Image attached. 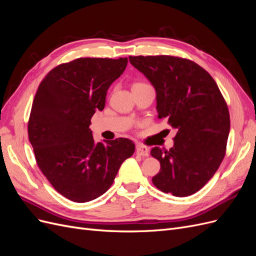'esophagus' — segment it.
<instances>
[{
	"instance_id": "esophagus-1",
	"label": "esophagus",
	"mask_w": 256,
	"mask_h": 256,
	"mask_svg": "<svg viewBox=\"0 0 256 256\" xmlns=\"http://www.w3.org/2000/svg\"><path fill=\"white\" fill-rule=\"evenodd\" d=\"M136 152L138 154V156H142V157H147L148 156V148L143 144H136Z\"/></svg>"
}]
</instances>
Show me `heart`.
Listing matches in <instances>:
<instances>
[{
    "label": "heart",
    "instance_id": "1",
    "mask_svg": "<svg viewBox=\"0 0 256 256\" xmlns=\"http://www.w3.org/2000/svg\"><path fill=\"white\" fill-rule=\"evenodd\" d=\"M136 84H144V83H136Z\"/></svg>",
    "mask_w": 256,
    "mask_h": 256
}]
</instances>
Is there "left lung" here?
I'll list each match as a JSON object with an SVG mask.
<instances>
[{"label": "left lung", "mask_w": 256, "mask_h": 256, "mask_svg": "<svg viewBox=\"0 0 256 256\" xmlns=\"http://www.w3.org/2000/svg\"><path fill=\"white\" fill-rule=\"evenodd\" d=\"M157 92L159 118L177 129L171 150L154 147L160 171L154 187L174 196L202 189L226 156L230 113L212 76L193 60L172 56H129Z\"/></svg>", "instance_id": "obj_1"}]
</instances>
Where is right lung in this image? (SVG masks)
<instances>
[{
    "label": "right lung",
    "instance_id": "obj_1",
    "mask_svg": "<svg viewBox=\"0 0 256 256\" xmlns=\"http://www.w3.org/2000/svg\"><path fill=\"white\" fill-rule=\"evenodd\" d=\"M127 58H80L60 64L36 92L28 140L42 173L60 194L76 203L102 196L134 143L118 138L94 142L92 116L102 111L106 90L126 69Z\"/></svg>",
    "mask_w": 256,
    "mask_h": 256
}]
</instances>
